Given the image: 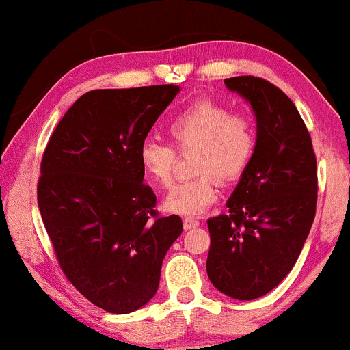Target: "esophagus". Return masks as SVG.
<instances>
[{
	"label": "esophagus",
	"mask_w": 350,
	"mask_h": 350,
	"mask_svg": "<svg viewBox=\"0 0 350 350\" xmlns=\"http://www.w3.org/2000/svg\"><path fill=\"white\" fill-rule=\"evenodd\" d=\"M199 224H200V221L198 218H185L183 219V228H185V231H189V229H194V228H199Z\"/></svg>",
	"instance_id": "34e87169"
}]
</instances>
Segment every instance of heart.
<instances>
[{
	"label": "heart",
	"mask_w": 350,
	"mask_h": 350,
	"mask_svg": "<svg viewBox=\"0 0 350 350\" xmlns=\"http://www.w3.org/2000/svg\"><path fill=\"white\" fill-rule=\"evenodd\" d=\"M172 143L178 151L196 150L193 180L176 185L164 199L167 212L196 217L218 199V180L223 185L241 178L250 164L256 145L255 124L247 114L231 113L212 98H202L167 124ZM145 175L159 186H170L175 150L165 143L145 140L138 150Z\"/></svg>",
	"instance_id": "1"
}]
</instances>
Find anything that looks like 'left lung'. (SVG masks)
Masks as SVG:
<instances>
[{
    "label": "left lung",
    "mask_w": 350,
    "mask_h": 350,
    "mask_svg": "<svg viewBox=\"0 0 350 350\" xmlns=\"http://www.w3.org/2000/svg\"><path fill=\"white\" fill-rule=\"evenodd\" d=\"M252 105L256 145L226 202L208 218L207 274L229 298L252 301L275 288L298 260L315 217L317 161L295 103L269 81L224 79Z\"/></svg>",
    "instance_id": "left-lung-1"
}]
</instances>
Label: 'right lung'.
Segmentation results:
<instances>
[{
	"mask_svg": "<svg viewBox=\"0 0 350 350\" xmlns=\"http://www.w3.org/2000/svg\"><path fill=\"white\" fill-rule=\"evenodd\" d=\"M178 85L97 89L57 124L41 161L38 207L75 288L111 314L156 295L164 256L183 231L159 217L138 150Z\"/></svg>",
	"mask_w": 350,
	"mask_h": 350,
	"instance_id": "1",
	"label": "right lung"
}]
</instances>
